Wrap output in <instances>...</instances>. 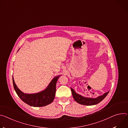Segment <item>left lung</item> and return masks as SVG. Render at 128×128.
I'll return each instance as SVG.
<instances>
[{
  "label": "left lung",
  "instance_id": "left-lung-1",
  "mask_svg": "<svg viewBox=\"0 0 128 128\" xmlns=\"http://www.w3.org/2000/svg\"><path fill=\"white\" fill-rule=\"evenodd\" d=\"M72 94L73 96V98L74 100L79 103L80 104H83V105H86V106H92L94 105V104H96L100 102L101 101H102L105 97L107 96L109 91L104 93V94L101 96H98L97 98H84L80 95H79L77 94H76V92L74 91V90L72 88H71Z\"/></svg>",
  "mask_w": 128,
  "mask_h": 128
}]
</instances>
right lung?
Masks as SVG:
<instances>
[{"label": "right lung", "mask_w": 128, "mask_h": 128, "mask_svg": "<svg viewBox=\"0 0 128 128\" xmlns=\"http://www.w3.org/2000/svg\"><path fill=\"white\" fill-rule=\"evenodd\" d=\"M59 76L55 77L45 90L35 94H26L21 92L15 84L13 77V83L16 94L23 102L30 106L40 107L48 105L54 100L56 94V83Z\"/></svg>", "instance_id": "right-lung-1"}]
</instances>
